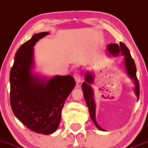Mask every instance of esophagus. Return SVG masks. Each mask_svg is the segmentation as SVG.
Here are the masks:
<instances>
[{
	"mask_svg": "<svg viewBox=\"0 0 148 148\" xmlns=\"http://www.w3.org/2000/svg\"><path fill=\"white\" fill-rule=\"evenodd\" d=\"M73 76H74V78H75L77 84H80V83L81 82V81H82V76H81V74L79 72H76V73L73 75Z\"/></svg>",
	"mask_w": 148,
	"mask_h": 148,
	"instance_id": "34e87169",
	"label": "esophagus"
}]
</instances>
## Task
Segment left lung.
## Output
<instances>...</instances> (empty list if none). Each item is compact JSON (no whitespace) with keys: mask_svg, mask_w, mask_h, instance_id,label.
<instances>
[{"mask_svg":"<svg viewBox=\"0 0 148 148\" xmlns=\"http://www.w3.org/2000/svg\"><path fill=\"white\" fill-rule=\"evenodd\" d=\"M108 51L110 54L112 56H118L120 54L124 56V65L126 71L129 76L132 79L134 80L135 84L134 92L137 98L140 97V85L139 81L136 77V68L134 60L131 56L130 51L129 49L126 47V45L122 42H120V44L118 45L116 43H110L108 45ZM86 81L82 84V90L84 92V96L85 98L86 102L88 108V112L90 114V117L91 120L94 123L95 126L98 128V129L101 131H105L103 129L98 125L96 121V117H95V110H96V105L94 103V91L91 88L90 84H92L94 81V76L91 73L87 72L85 75Z\"/></svg>","mask_w":148,"mask_h":148,"instance_id":"8db88e82","label":"left lung"}]
</instances>
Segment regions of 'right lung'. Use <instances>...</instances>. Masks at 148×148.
Instances as JSON below:
<instances>
[{
  "mask_svg": "<svg viewBox=\"0 0 148 148\" xmlns=\"http://www.w3.org/2000/svg\"><path fill=\"white\" fill-rule=\"evenodd\" d=\"M49 34L37 33L23 43L16 51L10 72V103L14 114L28 129L43 134L57 130L66 99L75 86L71 75L45 79L32 73L33 46Z\"/></svg>",
  "mask_w": 148,
  "mask_h": 148,
  "instance_id": "1",
  "label": "right lung"
}]
</instances>
